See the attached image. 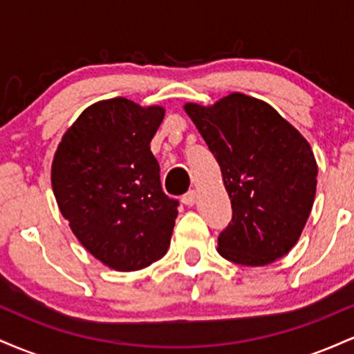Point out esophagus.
<instances>
[{
  "label": "esophagus",
  "instance_id": "1",
  "mask_svg": "<svg viewBox=\"0 0 354 354\" xmlns=\"http://www.w3.org/2000/svg\"><path fill=\"white\" fill-rule=\"evenodd\" d=\"M196 196H198V193L196 191H188V193L185 194V196L181 198V201H183V205H186V206H193L194 203H196Z\"/></svg>",
  "mask_w": 354,
  "mask_h": 354
}]
</instances>
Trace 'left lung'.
<instances>
[{
  "instance_id": "8db88e82",
  "label": "left lung",
  "mask_w": 354,
  "mask_h": 354,
  "mask_svg": "<svg viewBox=\"0 0 354 354\" xmlns=\"http://www.w3.org/2000/svg\"><path fill=\"white\" fill-rule=\"evenodd\" d=\"M183 108L216 158L233 208L218 253L243 266H266L290 253L318 183L306 138L271 104L245 93Z\"/></svg>"
}]
</instances>
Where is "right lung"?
<instances>
[{
    "mask_svg": "<svg viewBox=\"0 0 354 354\" xmlns=\"http://www.w3.org/2000/svg\"><path fill=\"white\" fill-rule=\"evenodd\" d=\"M165 108L101 100L61 138L51 163L58 208L88 253L115 271H138L166 254L178 201L163 193L151 143Z\"/></svg>",
    "mask_w": 354,
    "mask_h": 354,
    "instance_id": "1",
    "label": "right lung"
}]
</instances>
